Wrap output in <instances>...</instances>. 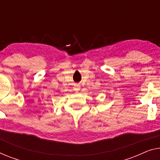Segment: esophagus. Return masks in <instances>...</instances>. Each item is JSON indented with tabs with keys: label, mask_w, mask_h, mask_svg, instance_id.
<instances>
[{
	"label": "esophagus",
	"mask_w": 160,
	"mask_h": 160,
	"mask_svg": "<svg viewBox=\"0 0 160 160\" xmlns=\"http://www.w3.org/2000/svg\"><path fill=\"white\" fill-rule=\"evenodd\" d=\"M78 90H80V88H78Z\"/></svg>",
	"instance_id": "obj_1"
}]
</instances>
